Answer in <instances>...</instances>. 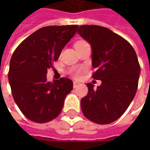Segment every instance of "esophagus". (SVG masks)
I'll return each mask as SVG.
<instances>
[{"mask_svg": "<svg viewBox=\"0 0 150 150\" xmlns=\"http://www.w3.org/2000/svg\"><path fill=\"white\" fill-rule=\"evenodd\" d=\"M80 84V83H79V82H76V81H74L73 82V87H74V88H77V87H78L79 85Z\"/></svg>", "mask_w": 150, "mask_h": 150, "instance_id": "obj_1", "label": "esophagus"}]
</instances>
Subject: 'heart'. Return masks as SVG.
Here are the masks:
<instances>
[{"mask_svg": "<svg viewBox=\"0 0 150 150\" xmlns=\"http://www.w3.org/2000/svg\"><path fill=\"white\" fill-rule=\"evenodd\" d=\"M80 74V70H78V71H73V75H75V77H77L79 76Z\"/></svg>", "mask_w": 150, "mask_h": 150, "instance_id": "b5f03b06", "label": "heart"}]
</instances>
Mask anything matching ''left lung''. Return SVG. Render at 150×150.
<instances>
[{
    "label": "left lung",
    "instance_id": "left-lung-1",
    "mask_svg": "<svg viewBox=\"0 0 150 150\" xmlns=\"http://www.w3.org/2000/svg\"><path fill=\"white\" fill-rule=\"evenodd\" d=\"M78 34L91 45L93 78L101 80L94 88L88 83V95L81 99L84 116L100 125L119 119L135 96L141 67L132 46L108 28L81 25Z\"/></svg>",
    "mask_w": 150,
    "mask_h": 150
}]
</instances>
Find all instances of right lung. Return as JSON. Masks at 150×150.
I'll return each mask as SVG.
<instances>
[{"instance_id": "right-lung-1", "label": "right lung", "mask_w": 150, "mask_h": 150, "mask_svg": "<svg viewBox=\"0 0 150 150\" xmlns=\"http://www.w3.org/2000/svg\"><path fill=\"white\" fill-rule=\"evenodd\" d=\"M78 27L70 25L41 28L26 38L12 55L8 75L12 95L23 115L34 122L42 124L56 118L73 89L70 79L51 83L47 81L46 74Z\"/></svg>"}]
</instances>
